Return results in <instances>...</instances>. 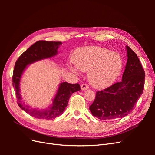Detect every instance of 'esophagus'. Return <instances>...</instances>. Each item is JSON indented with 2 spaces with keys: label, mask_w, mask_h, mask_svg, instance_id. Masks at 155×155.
<instances>
[{
  "label": "esophagus",
  "mask_w": 155,
  "mask_h": 155,
  "mask_svg": "<svg viewBox=\"0 0 155 155\" xmlns=\"http://www.w3.org/2000/svg\"><path fill=\"white\" fill-rule=\"evenodd\" d=\"M81 89L82 91L87 90V89H88V86L87 85H86V84H82V85H81Z\"/></svg>",
  "instance_id": "esophagus-1"
}]
</instances>
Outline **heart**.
<instances>
[{"mask_svg": "<svg viewBox=\"0 0 155 155\" xmlns=\"http://www.w3.org/2000/svg\"><path fill=\"white\" fill-rule=\"evenodd\" d=\"M73 71H87L93 86L103 88L110 86L119 76L123 67L121 55L99 46H87L79 48L74 55Z\"/></svg>", "mask_w": 155, "mask_h": 155, "instance_id": "1", "label": "heart"}]
</instances>
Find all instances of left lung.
Here are the masks:
<instances>
[{
    "label": "left lung",
    "mask_w": 155,
    "mask_h": 155,
    "mask_svg": "<svg viewBox=\"0 0 155 155\" xmlns=\"http://www.w3.org/2000/svg\"><path fill=\"white\" fill-rule=\"evenodd\" d=\"M122 79L104 90L96 92L95 100L89 107L92 114L100 120L122 118L130 114L142 96L145 72L137 55L129 46Z\"/></svg>",
    "instance_id": "left-lung-1"
}]
</instances>
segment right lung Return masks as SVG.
<instances>
[{
  "label": "right lung",
  "mask_w": 155,
  "mask_h": 155,
  "mask_svg": "<svg viewBox=\"0 0 155 155\" xmlns=\"http://www.w3.org/2000/svg\"><path fill=\"white\" fill-rule=\"evenodd\" d=\"M61 42L39 41L28 48L17 60L12 77L13 87L15 90L17 104L22 110L30 116L38 119L52 120L61 115L68 105L69 98L72 94L81 90L78 83L71 84L67 82L60 83L52 105L46 110L31 109L21 101L19 83L23 72L28 65L44 59L53 57L58 54V49Z\"/></svg>",
  "instance_id": "right-lung-1"
}]
</instances>
